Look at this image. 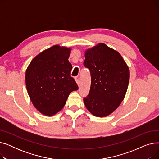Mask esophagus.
I'll return each mask as SVG.
<instances>
[{"label":"esophagus","instance_id":"obj_1","mask_svg":"<svg viewBox=\"0 0 159 159\" xmlns=\"http://www.w3.org/2000/svg\"><path fill=\"white\" fill-rule=\"evenodd\" d=\"M75 81H76L77 84L78 86H80V80H79V79L78 78H75Z\"/></svg>","mask_w":159,"mask_h":159}]
</instances>
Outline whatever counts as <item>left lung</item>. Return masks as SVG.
Listing matches in <instances>:
<instances>
[{
	"instance_id": "1",
	"label": "left lung",
	"mask_w": 159,
	"mask_h": 159,
	"mask_svg": "<svg viewBox=\"0 0 159 159\" xmlns=\"http://www.w3.org/2000/svg\"><path fill=\"white\" fill-rule=\"evenodd\" d=\"M84 65L91 74V87L84 98L88 110L104 117L112 113L125 97L129 70L120 54L104 43L87 49Z\"/></svg>"
}]
</instances>
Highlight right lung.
Wrapping results in <instances>:
<instances>
[{
  "instance_id": "add662e5",
  "label": "right lung",
  "mask_w": 159,
  "mask_h": 159,
  "mask_svg": "<svg viewBox=\"0 0 159 159\" xmlns=\"http://www.w3.org/2000/svg\"><path fill=\"white\" fill-rule=\"evenodd\" d=\"M71 48L55 45L37 55L26 71V86L33 106L42 114L60 111L69 95L79 87L71 77Z\"/></svg>"
}]
</instances>
